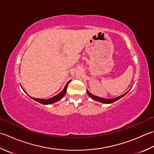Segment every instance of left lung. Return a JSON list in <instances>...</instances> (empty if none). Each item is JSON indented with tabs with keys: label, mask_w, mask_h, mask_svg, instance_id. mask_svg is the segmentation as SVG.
I'll return each mask as SVG.
<instances>
[{
	"label": "left lung",
	"mask_w": 154,
	"mask_h": 154,
	"mask_svg": "<svg viewBox=\"0 0 154 154\" xmlns=\"http://www.w3.org/2000/svg\"><path fill=\"white\" fill-rule=\"evenodd\" d=\"M128 92H126L125 93H124V94H123L122 95H120L119 96V97H117L116 98H113V99H105V98H102V97H97V96H95L94 95L91 94V93L89 92V91H87V94H88V95L90 97H91L92 99H93V100H95V101H99V102H101V103H113V102L116 101L117 100H118V99H121L122 97H123V96L125 95L126 94H127Z\"/></svg>",
	"instance_id": "left-lung-1"
}]
</instances>
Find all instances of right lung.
<instances>
[{
	"mask_svg": "<svg viewBox=\"0 0 154 154\" xmlns=\"http://www.w3.org/2000/svg\"><path fill=\"white\" fill-rule=\"evenodd\" d=\"M71 82V80L69 81V82L66 84L65 87H64V89H63V91L59 93V94H57V95L54 96V97H51L50 99H37V98H34V97H31L32 99H34V100H35L36 101L38 102V103H42V104H44V105H48V104H51V103H55V102L58 101L59 100H61V99L64 97V95H65L66 92H67V87H68V85L69 83Z\"/></svg>",
	"mask_w": 154,
	"mask_h": 154,
	"instance_id": "1",
	"label": "right lung"
}]
</instances>
